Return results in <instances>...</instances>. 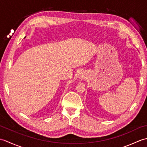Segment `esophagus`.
I'll use <instances>...</instances> for the list:
<instances>
[{
    "mask_svg": "<svg viewBox=\"0 0 147 147\" xmlns=\"http://www.w3.org/2000/svg\"><path fill=\"white\" fill-rule=\"evenodd\" d=\"M81 78H83V76H81Z\"/></svg>",
    "mask_w": 147,
    "mask_h": 147,
    "instance_id": "obj_1",
    "label": "esophagus"
}]
</instances>
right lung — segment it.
<instances>
[{
	"label": "right lung",
	"instance_id": "add662e5",
	"mask_svg": "<svg viewBox=\"0 0 147 147\" xmlns=\"http://www.w3.org/2000/svg\"><path fill=\"white\" fill-rule=\"evenodd\" d=\"M26 38V36H25V37H24V38Z\"/></svg>",
	"mask_w": 147,
	"mask_h": 147
}]
</instances>
